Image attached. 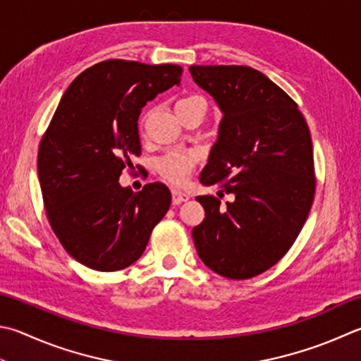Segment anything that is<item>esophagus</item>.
Wrapping results in <instances>:
<instances>
[{"mask_svg": "<svg viewBox=\"0 0 361 361\" xmlns=\"http://www.w3.org/2000/svg\"><path fill=\"white\" fill-rule=\"evenodd\" d=\"M190 196L187 193L180 192V190H173V204H180V202H185L188 201Z\"/></svg>", "mask_w": 361, "mask_h": 361, "instance_id": "34e87169", "label": "esophagus"}]
</instances>
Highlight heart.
<instances>
[{"mask_svg": "<svg viewBox=\"0 0 361 361\" xmlns=\"http://www.w3.org/2000/svg\"><path fill=\"white\" fill-rule=\"evenodd\" d=\"M192 108H200L204 111V100L198 96L183 97L176 104V113L192 110ZM200 159L201 154L196 149H180V151H171L161 155L155 163V168L161 178L171 182L173 185H183Z\"/></svg>", "mask_w": 361, "mask_h": 361, "instance_id": "heart-1", "label": "heart"}]
</instances>
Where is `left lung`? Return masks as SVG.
<instances>
[{
	"instance_id": "left-lung-1",
	"label": "left lung",
	"mask_w": 361,
	"mask_h": 361,
	"mask_svg": "<svg viewBox=\"0 0 361 361\" xmlns=\"http://www.w3.org/2000/svg\"><path fill=\"white\" fill-rule=\"evenodd\" d=\"M195 83L221 108L219 141L200 180L206 219L192 231L201 261L231 280H247L281 259L308 219L316 193L307 121L280 86L247 66H192Z\"/></svg>"
}]
</instances>
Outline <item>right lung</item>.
Wrapping results in <instances>:
<instances>
[{"instance_id":"add662e5","label":"right lung","mask_w":361,"mask_h":361,"mask_svg":"<svg viewBox=\"0 0 361 361\" xmlns=\"http://www.w3.org/2000/svg\"><path fill=\"white\" fill-rule=\"evenodd\" d=\"M180 75L176 64H94L67 87L40 140L37 173L47 219L67 253L86 267L114 271L132 265L168 212L171 192L165 183H146L135 193L118 180L141 155V108L179 85Z\"/></svg>"}]
</instances>
